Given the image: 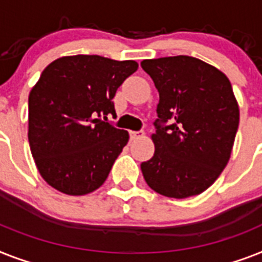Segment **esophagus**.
I'll use <instances>...</instances> for the list:
<instances>
[{
	"label": "esophagus",
	"mask_w": 262,
	"mask_h": 262,
	"mask_svg": "<svg viewBox=\"0 0 262 262\" xmlns=\"http://www.w3.org/2000/svg\"><path fill=\"white\" fill-rule=\"evenodd\" d=\"M144 135H145V133H144V130H132L130 132V138L132 140H137V138H141V137H144Z\"/></svg>",
	"instance_id": "esophagus-1"
}]
</instances>
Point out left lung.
<instances>
[{"label":"left lung","instance_id":"obj_1","mask_svg":"<svg viewBox=\"0 0 262 262\" xmlns=\"http://www.w3.org/2000/svg\"><path fill=\"white\" fill-rule=\"evenodd\" d=\"M142 70L159 91L155 155L141 163L146 184L176 199L199 195L230 159L239 124L233 87L214 66L192 56L146 59Z\"/></svg>","mask_w":262,"mask_h":262}]
</instances>
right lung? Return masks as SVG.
Masks as SVG:
<instances>
[{
	"label": "right lung",
	"mask_w": 262,
	"mask_h": 262,
	"mask_svg": "<svg viewBox=\"0 0 262 262\" xmlns=\"http://www.w3.org/2000/svg\"><path fill=\"white\" fill-rule=\"evenodd\" d=\"M137 69L135 60L75 55L41 72L28 98V140L40 175L55 190L86 195L107 179L129 133L106 120L116 116L117 89Z\"/></svg>",
	"instance_id": "1"
}]
</instances>
